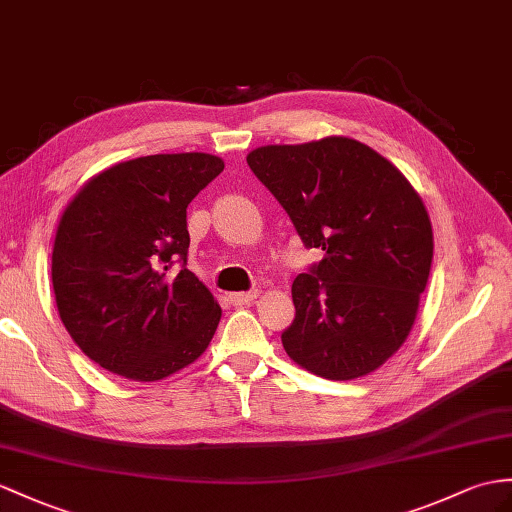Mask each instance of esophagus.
I'll return each mask as SVG.
<instances>
[{"mask_svg": "<svg viewBox=\"0 0 512 512\" xmlns=\"http://www.w3.org/2000/svg\"><path fill=\"white\" fill-rule=\"evenodd\" d=\"M258 297V291H245V293H232L230 295V302L234 304V306H247V304H252L254 299Z\"/></svg>", "mask_w": 512, "mask_h": 512, "instance_id": "34e87169", "label": "esophagus"}]
</instances>
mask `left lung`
<instances>
[{
	"label": "left lung",
	"instance_id": "obj_1",
	"mask_svg": "<svg viewBox=\"0 0 512 512\" xmlns=\"http://www.w3.org/2000/svg\"><path fill=\"white\" fill-rule=\"evenodd\" d=\"M319 265L293 280L286 354L326 380L376 371L413 330L432 265V223L404 173L347 136L247 154Z\"/></svg>",
	"mask_w": 512,
	"mask_h": 512
}]
</instances>
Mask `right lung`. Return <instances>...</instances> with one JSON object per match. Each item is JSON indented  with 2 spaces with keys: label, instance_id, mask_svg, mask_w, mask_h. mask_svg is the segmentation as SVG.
I'll list each match as a JSON object with an SVG mask.
<instances>
[{
  "label": "right lung",
  "instance_id": "right-lung-1",
  "mask_svg": "<svg viewBox=\"0 0 512 512\" xmlns=\"http://www.w3.org/2000/svg\"><path fill=\"white\" fill-rule=\"evenodd\" d=\"M221 171L204 152L141 156L99 171L65 208L52 252L56 306L99 367L156 382L213 341L221 306L184 267L186 208ZM176 259L183 269L171 274Z\"/></svg>",
  "mask_w": 512,
  "mask_h": 512
}]
</instances>
